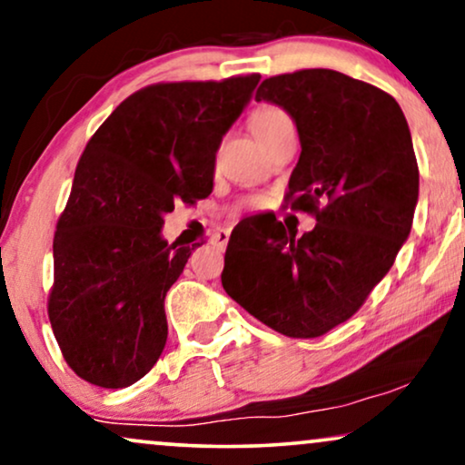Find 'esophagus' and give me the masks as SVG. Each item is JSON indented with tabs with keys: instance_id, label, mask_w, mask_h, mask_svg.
<instances>
[{
	"instance_id": "34e87169",
	"label": "esophagus",
	"mask_w": 465,
	"mask_h": 465,
	"mask_svg": "<svg viewBox=\"0 0 465 465\" xmlns=\"http://www.w3.org/2000/svg\"><path fill=\"white\" fill-rule=\"evenodd\" d=\"M227 240H229V229H216L213 233V242L214 246H219L221 251L227 246Z\"/></svg>"
}]
</instances>
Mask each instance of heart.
<instances>
[{"label":"heart","instance_id":"heart-1","mask_svg":"<svg viewBox=\"0 0 465 465\" xmlns=\"http://www.w3.org/2000/svg\"><path fill=\"white\" fill-rule=\"evenodd\" d=\"M284 123H291V119H289V114L284 113L282 108L262 106V108H257L255 113L251 114L249 125H251V132L255 134V138L259 142H263L272 132H274L276 127L284 125ZM263 203H265V197H262V195L246 197V200H242V202L238 203L236 210H257V208H262Z\"/></svg>","mask_w":465,"mask_h":465}]
</instances>
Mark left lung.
<instances>
[{
    "mask_svg": "<svg viewBox=\"0 0 465 465\" xmlns=\"http://www.w3.org/2000/svg\"><path fill=\"white\" fill-rule=\"evenodd\" d=\"M257 102L295 121L302 153L284 208L317 219L295 238L274 214L233 229L223 289L289 338H319L349 321L398 257L412 227L419 165L400 104L336 70L265 78Z\"/></svg>",
    "mask_w": 465,
    "mask_h": 465,
    "instance_id": "1",
    "label": "left lung"
}]
</instances>
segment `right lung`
Segmentation results:
<instances>
[{
  "label": "right lung",
  "mask_w": 465,
  "mask_h": 465,
  "mask_svg": "<svg viewBox=\"0 0 465 465\" xmlns=\"http://www.w3.org/2000/svg\"><path fill=\"white\" fill-rule=\"evenodd\" d=\"M259 78L148 84L86 142L57 221L48 293L53 333L83 381L129 387L163 352L165 293L200 246L165 242L163 214L213 193L216 151Z\"/></svg>",
  "instance_id": "add662e5"
}]
</instances>
